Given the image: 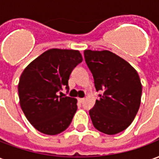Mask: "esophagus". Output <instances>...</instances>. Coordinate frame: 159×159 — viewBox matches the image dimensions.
Here are the masks:
<instances>
[{"instance_id": "esophagus-1", "label": "esophagus", "mask_w": 159, "mask_h": 159, "mask_svg": "<svg viewBox=\"0 0 159 159\" xmlns=\"http://www.w3.org/2000/svg\"><path fill=\"white\" fill-rule=\"evenodd\" d=\"M78 101H79L80 103H83V101H84V98H78Z\"/></svg>"}]
</instances>
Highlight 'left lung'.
Instances as JSON below:
<instances>
[{
	"label": "left lung",
	"instance_id": "obj_1",
	"mask_svg": "<svg viewBox=\"0 0 159 159\" xmlns=\"http://www.w3.org/2000/svg\"><path fill=\"white\" fill-rule=\"evenodd\" d=\"M84 57L95 89L102 92L89 111L93 126L107 134L120 133L131 124L140 108V76L129 63L108 50H85Z\"/></svg>",
	"mask_w": 159,
	"mask_h": 159
}]
</instances>
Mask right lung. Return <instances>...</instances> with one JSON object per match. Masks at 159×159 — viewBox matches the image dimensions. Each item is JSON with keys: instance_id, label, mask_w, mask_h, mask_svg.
Instances as JSON below:
<instances>
[{"instance_id": "right-lung-1", "label": "right lung", "mask_w": 159, "mask_h": 159, "mask_svg": "<svg viewBox=\"0 0 159 159\" xmlns=\"http://www.w3.org/2000/svg\"><path fill=\"white\" fill-rule=\"evenodd\" d=\"M83 56L78 50L52 48L30 63L19 78V104L26 118L41 133L55 135L66 130L77 109V100L58 95L69 89L70 75Z\"/></svg>"}]
</instances>
